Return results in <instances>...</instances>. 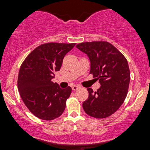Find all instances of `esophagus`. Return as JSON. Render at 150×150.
<instances>
[{
  "label": "esophagus",
  "instance_id": "esophagus-1",
  "mask_svg": "<svg viewBox=\"0 0 150 150\" xmlns=\"http://www.w3.org/2000/svg\"><path fill=\"white\" fill-rule=\"evenodd\" d=\"M80 88L79 86H75V85H74V86H72V91H77L78 88Z\"/></svg>",
  "mask_w": 150,
  "mask_h": 150
}]
</instances>
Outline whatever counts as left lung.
<instances>
[{
  "label": "left lung",
  "instance_id": "1",
  "mask_svg": "<svg viewBox=\"0 0 150 150\" xmlns=\"http://www.w3.org/2000/svg\"><path fill=\"white\" fill-rule=\"evenodd\" d=\"M76 47L89 57L90 74L101 84L95 92L87 88L88 98L83 103V108L94 118L109 117L120 108L128 93L131 76L127 59L107 41L85 42Z\"/></svg>",
  "mask_w": 150,
  "mask_h": 150
}]
</instances>
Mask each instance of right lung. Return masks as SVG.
<instances>
[{"label":"right lung","instance_id":"right-lung-1","mask_svg":"<svg viewBox=\"0 0 150 150\" xmlns=\"http://www.w3.org/2000/svg\"><path fill=\"white\" fill-rule=\"evenodd\" d=\"M75 43H48L35 48L19 69L17 86L22 101L35 117L52 120L62 115L71 87L62 89L51 81L67 53Z\"/></svg>","mask_w":150,"mask_h":150}]
</instances>
